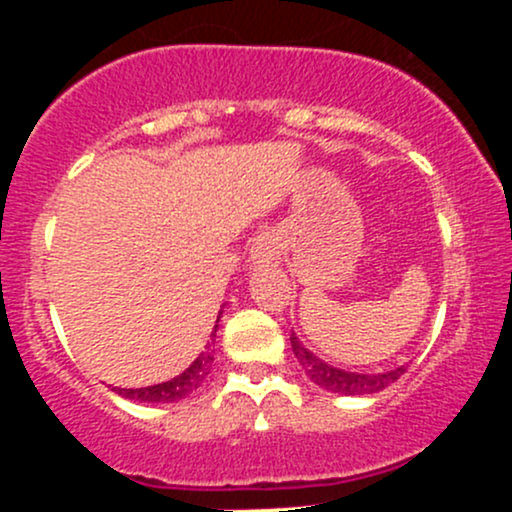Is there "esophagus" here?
I'll list each match as a JSON object with an SVG mask.
<instances>
[{"label":"esophagus","mask_w":512,"mask_h":512,"mask_svg":"<svg viewBox=\"0 0 512 512\" xmlns=\"http://www.w3.org/2000/svg\"><path fill=\"white\" fill-rule=\"evenodd\" d=\"M250 260L252 264H276L281 260V240L274 231H264L255 238L250 250Z\"/></svg>","instance_id":"esophagus-1"}]
</instances>
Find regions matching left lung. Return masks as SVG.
Here are the masks:
<instances>
[{
	"label": "left lung",
	"mask_w": 512,
	"mask_h": 512,
	"mask_svg": "<svg viewBox=\"0 0 512 512\" xmlns=\"http://www.w3.org/2000/svg\"><path fill=\"white\" fill-rule=\"evenodd\" d=\"M291 346L293 354H296L298 363H301L305 375L313 380L315 385H320L322 390L337 392V395H375V392L385 390L387 385H392L399 375L404 373V366L385 370V373H351V370L334 368L330 363H325L322 358H317L313 351L305 349L298 342L296 334H291Z\"/></svg>",
	"instance_id": "8db88e82"
}]
</instances>
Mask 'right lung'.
I'll use <instances>...</instances> for the list:
<instances>
[{
	"instance_id": "1",
	"label": "right lung",
	"mask_w": 512,
	"mask_h": 512,
	"mask_svg": "<svg viewBox=\"0 0 512 512\" xmlns=\"http://www.w3.org/2000/svg\"><path fill=\"white\" fill-rule=\"evenodd\" d=\"M219 317H221V310H219ZM219 317H216V325H214V332H211V337H216V330H219ZM211 342H214V339H211ZM211 363H214V351H211V344H207V351H202V354L190 363V368H185L180 375L170 378L168 383L137 387V390L115 387V392L127 399H134V402H146V404L178 402V399L192 395V392L207 380Z\"/></svg>"
}]
</instances>
